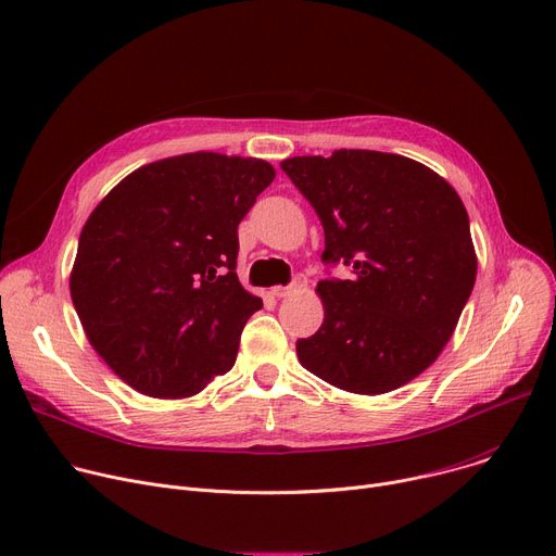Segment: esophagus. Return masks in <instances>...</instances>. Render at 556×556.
Returning a JSON list of instances; mask_svg holds the SVG:
<instances>
[{"mask_svg":"<svg viewBox=\"0 0 556 556\" xmlns=\"http://www.w3.org/2000/svg\"><path fill=\"white\" fill-rule=\"evenodd\" d=\"M302 288H306V277L304 275H295V279L290 281L288 286H275L273 288V295L275 298H286V295L295 293V290H302Z\"/></svg>","mask_w":556,"mask_h":556,"instance_id":"1","label":"esophagus"}]
</instances>
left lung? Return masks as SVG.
Masks as SVG:
<instances>
[{
  "mask_svg": "<svg viewBox=\"0 0 556 556\" xmlns=\"http://www.w3.org/2000/svg\"><path fill=\"white\" fill-rule=\"evenodd\" d=\"M325 227L327 266L352 279L317 283L325 323L298 340L300 363L354 394H386L430 367L471 298L478 258L469 214L428 166L346 151L281 162Z\"/></svg>",
  "mask_w": 556,
  "mask_h": 556,
  "instance_id": "obj_1",
  "label": "left lung"
}]
</instances>
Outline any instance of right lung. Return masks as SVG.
<instances>
[{
  "instance_id": "obj_1",
  "label": "right lung",
  "mask_w": 556,
  "mask_h": 556,
  "mask_svg": "<svg viewBox=\"0 0 556 556\" xmlns=\"http://www.w3.org/2000/svg\"><path fill=\"white\" fill-rule=\"evenodd\" d=\"M273 180L263 160L187 153L137 168L87 218L72 302L137 392L185 399L233 367L263 306L237 277L239 223Z\"/></svg>"
}]
</instances>
